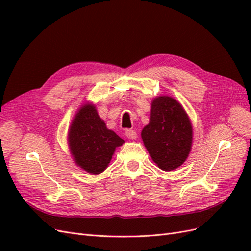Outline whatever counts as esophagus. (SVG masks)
Listing matches in <instances>:
<instances>
[{"label":"esophagus","mask_w":251,"mask_h":251,"mask_svg":"<svg viewBox=\"0 0 251 251\" xmlns=\"http://www.w3.org/2000/svg\"><path fill=\"white\" fill-rule=\"evenodd\" d=\"M126 136L128 139H132L133 140V139L137 138V133H136L135 130H132V128H131V130H126Z\"/></svg>","instance_id":"1"}]
</instances>
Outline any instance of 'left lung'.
Instances as JSON below:
<instances>
[{
	"mask_svg": "<svg viewBox=\"0 0 251 251\" xmlns=\"http://www.w3.org/2000/svg\"><path fill=\"white\" fill-rule=\"evenodd\" d=\"M153 161L163 171L179 168L192 148L193 127L182 105L169 96L151 102L150 123L141 132Z\"/></svg>",
	"mask_w": 251,
	"mask_h": 251,
	"instance_id": "left-lung-1",
	"label": "left lung"
}]
</instances>
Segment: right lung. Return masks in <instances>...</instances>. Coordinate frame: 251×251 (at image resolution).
<instances>
[{"label": "right lung", "instance_id": "1", "mask_svg": "<svg viewBox=\"0 0 251 251\" xmlns=\"http://www.w3.org/2000/svg\"><path fill=\"white\" fill-rule=\"evenodd\" d=\"M125 141L108 130L92 104H85L75 116L69 132V146L74 160L91 174L107 169L114 151Z\"/></svg>", "mask_w": 251, "mask_h": 251}]
</instances>
